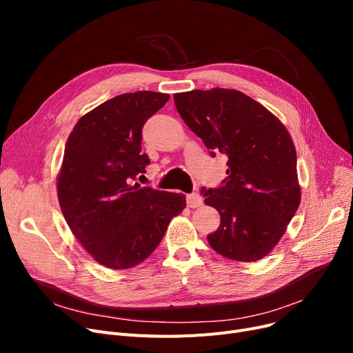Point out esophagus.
Instances as JSON below:
<instances>
[{
  "label": "esophagus",
  "instance_id": "obj_1",
  "mask_svg": "<svg viewBox=\"0 0 353 353\" xmlns=\"http://www.w3.org/2000/svg\"><path fill=\"white\" fill-rule=\"evenodd\" d=\"M201 203H203V199L200 197V194H197V193L188 194V206L189 208H192V209L199 208V206H201Z\"/></svg>",
  "mask_w": 353,
  "mask_h": 353
}]
</instances>
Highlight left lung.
<instances>
[{
  "mask_svg": "<svg viewBox=\"0 0 353 353\" xmlns=\"http://www.w3.org/2000/svg\"><path fill=\"white\" fill-rule=\"evenodd\" d=\"M183 121L210 154L228 156V177L203 189L220 214L209 245L230 261L256 262L285 234L301 205L296 150L281 120L242 91L193 90L174 94Z\"/></svg>",
  "mask_w": 353,
  "mask_h": 353,
  "instance_id": "1",
  "label": "left lung"
}]
</instances>
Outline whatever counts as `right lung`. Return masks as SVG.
Here are the masks:
<instances>
[{"label":"right lung","instance_id":"add662e5","mask_svg":"<svg viewBox=\"0 0 353 353\" xmlns=\"http://www.w3.org/2000/svg\"><path fill=\"white\" fill-rule=\"evenodd\" d=\"M169 97L120 94L88 111L68 136L57 176L60 208L81 246L108 269L141 263L186 208L181 193L132 184L150 163L141 153V128Z\"/></svg>","mask_w":353,"mask_h":353}]
</instances>
